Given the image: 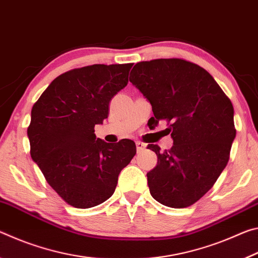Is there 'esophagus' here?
<instances>
[{
    "label": "esophagus",
    "mask_w": 258,
    "mask_h": 258,
    "mask_svg": "<svg viewBox=\"0 0 258 258\" xmlns=\"http://www.w3.org/2000/svg\"><path fill=\"white\" fill-rule=\"evenodd\" d=\"M135 145H137V150H138V152H141L142 150H145L146 147H147L146 143H143V142H141V141H137V143H135Z\"/></svg>",
    "instance_id": "34e87169"
}]
</instances>
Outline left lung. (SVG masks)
Here are the masks:
<instances>
[{
  "label": "left lung",
  "instance_id": "8db88e82",
  "mask_svg": "<svg viewBox=\"0 0 258 258\" xmlns=\"http://www.w3.org/2000/svg\"><path fill=\"white\" fill-rule=\"evenodd\" d=\"M130 82L150 102L154 126L171 123V149L148 146L158 157L147 173L150 194L165 206L189 207L211 190L228 164L235 138L232 103L211 74L183 59L141 61Z\"/></svg>",
  "mask_w": 258,
  "mask_h": 258
}]
</instances>
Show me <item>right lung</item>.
<instances>
[{
  "label": "right lung",
  "mask_w": 258,
  "mask_h": 258,
  "mask_svg": "<svg viewBox=\"0 0 258 258\" xmlns=\"http://www.w3.org/2000/svg\"><path fill=\"white\" fill-rule=\"evenodd\" d=\"M133 63L92 64L61 74L34 103L27 130L30 156L64 202L91 208L115 192L118 175L137 154L132 140L97 139L94 126L127 85Z\"/></svg>",
  "instance_id": "1"
}]
</instances>
